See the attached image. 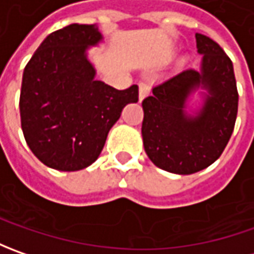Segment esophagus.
Segmentation results:
<instances>
[{
    "mask_svg": "<svg viewBox=\"0 0 254 254\" xmlns=\"http://www.w3.org/2000/svg\"><path fill=\"white\" fill-rule=\"evenodd\" d=\"M148 93H150V86H148V83L140 82V84H138V99L142 100L144 97L148 96Z\"/></svg>",
    "mask_w": 254,
    "mask_h": 254,
    "instance_id": "obj_1",
    "label": "esophagus"
}]
</instances>
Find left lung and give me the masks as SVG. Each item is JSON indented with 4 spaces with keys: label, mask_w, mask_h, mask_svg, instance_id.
Listing matches in <instances>:
<instances>
[{
    "label": "left lung",
    "mask_w": 254,
    "mask_h": 254,
    "mask_svg": "<svg viewBox=\"0 0 254 254\" xmlns=\"http://www.w3.org/2000/svg\"><path fill=\"white\" fill-rule=\"evenodd\" d=\"M200 70L185 69L152 87L142 100V141L158 168L190 175L209 167L223 152L235 128L239 94L233 64L215 41L195 35ZM207 90L196 116L185 112L196 88Z\"/></svg>",
    "instance_id": "obj_1"
}]
</instances>
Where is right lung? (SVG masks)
I'll return each mask as SVG.
<instances>
[{
  "mask_svg": "<svg viewBox=\"0 0 254 254\" xmlns=\"http://www.w3.org/2000/svg\"><path fill=\"white\" fill-rule=\"evenodd\" d=\"M100 41L94 24L67 25L48 35L25 66L21 126L31 151L49 168L89 167L124 106L138 102L137 84L117 90L94 79L86 51Z\"/></svg>",
  "mask_w": 254,
  "mask_h": 254,
  "instance_id": "obj_1",
  "label": "right lung"
}]
</instances>
